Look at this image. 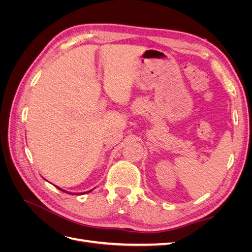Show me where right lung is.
Returning a JSON list of instances; mask_svg holds the SVG:
<instances>
[{"label": "right lung", "mask_w": 252, "mask_h": 252, "mask_svg": "<svg viewBox=\"0 0 252 252\" xmlns=\"http://www.w3.org/2000/svg\"><path fill=\"white\" fill-rule=\"evenodd\" d=\"M58 188H59V187H58ZM59 189H60V190H62V191H64L63 189H61V188H59ZM90 191H91V190H90ZM90 191H86V192H90ZM64 192H65V191H64ZM86 192H84V193H86ZM71 194H73V193H71Z\"/></svg>", "instance_id": "right-lung-1"}]
</instances>
